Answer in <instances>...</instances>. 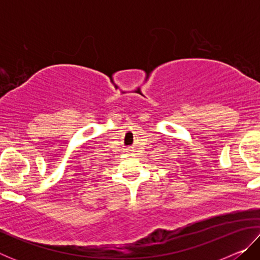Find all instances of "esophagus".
<instances>
[{
    "label": "esophagus",
    "instance_id": "34e87169",
    "mask_svg": "<svg viewBox=\"0 0 260 260\" xmlns=\"http://www.w3.org/2000/svg\"><path fill=\"white\" fill-rule=\"evenodd\" d=\"M126 152H127V153H132V150H131V149H127Z\"/></svg>",
    "mask_w": 260,
    "mask_h": 260
}]
</instances>
